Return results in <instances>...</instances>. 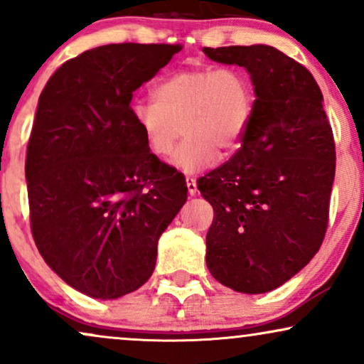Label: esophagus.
Segmentation results:
<instances>
[{
    "label": "esophagus",
    "instance_id": "obj_1",
    "mask_svg": "<svg viewBox=\"0 0 364 364\" xmlns=\"http://www.w3.org/2000/svg\"><path fill=\"white\" fill-rule=\"evenodd\" d=\"M186 183H187V192H189V196H196L197 194L196 178L194 177H187L186 178Z\"/></svg>",
    "mask_w": 364,
    "mask_h": 364
}]
</instances>
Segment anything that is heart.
<instances>
[{
    "label": "heart",
    "mask_w": 364,
    "mask_h": 364,
    "mask_svg": "<svg viewBox=\"0 0 364 364\" xmlns=\"http://www.w3.org/2000/svg\"><path fill=\"white\" fill-rule=\"evenodd\" d=\"M155 101H136L132 116L155 156H168L182 132L186 138L172 164L199 173L235 154L255 114V84L243 67H191L167 75L154 89Z\"/></svg>",
    "instance_id": "1"
}]
</instances>
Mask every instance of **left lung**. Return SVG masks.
<instances>
[{
    "mask_svg": "<svg viewBox=\"0 0 364 364\" xmlns=\"http://www.w3.org/2000/svg\"><path fill=\"white\" fill-rule=\"evenodd\" d=\"M204 53L245 67L257 96L243 145L197 181L214 209L205 262L219 284L264 294L302 270L324 240L336 172L333 128L314 75L284 52L235 45Z\"/></svg>",
    "mask_w": 364,
    "mask_h": 364,
    "instance_id": "obj_1",
    "label": "left lung"
}]
</instances>
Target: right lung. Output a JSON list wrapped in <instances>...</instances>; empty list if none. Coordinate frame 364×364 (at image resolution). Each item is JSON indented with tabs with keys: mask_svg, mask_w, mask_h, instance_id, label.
<instances>
[{
	"mask_svg": "<svg viewBox=\"0 0 364 364\" xmlns=\"http://www.w3.org/2000/svg\"><path fill=\"white\" fill-rule=\"evenodd\" d=\"M181 50L91 48L58 67L38 97L25 161L31 235L45 263L89 297L140 289L187 200L183 175L148 150L132 116L133 92Z\"/></svg>",
	"mask_w": 364,
	"mask_h": 364,
	"instance_id": "right-lung-1",
	"label": "right lung"
}]
</instances>
